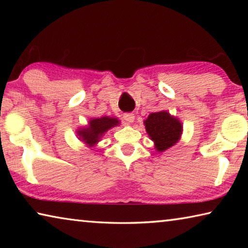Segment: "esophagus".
<instances>
[{
  "mask_svg": "<svg viewBox=\"0 0 248 248\" xmlns=\"http://www.w3.org/2000/svg\"><path fill=\"white\" fill-rule=\"evenodd\" d=\"M124 119L127 121V123L131 124V123H133V121H134V115L133 114H124Z\"/></svg>",
  "mask_w": 248,
  "mask_h": 248,
  "instance_id": "34e87169",
  "label": "esophagus"
}]
</instances>
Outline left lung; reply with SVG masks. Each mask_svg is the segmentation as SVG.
Masks as SVG:
<instances>
[{"label":"left lung","mask_w":248,"mask_h":248,"mask_svg":"<svg viewBox=\"0 0 248 248\" xmlns=\"http://www.w3.org/2000/svg\"><path fill=\"white\" fill-rule=\"evenodd\" d=\"M146 132L154 141L155 148L159 152L173 146L182 134V124L167 111L151 114L144 121Z\"/></svg>","instance_id":"left-lung-1"}]
</instances>
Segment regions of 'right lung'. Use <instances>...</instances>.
<instances>
[{
	"mask_svg": "<svg viewBox=\"0 0 248 248\" xmlns=\"http://www.w3.org/2000/svg\"><path fill=\"white\" fill-rule=\"evenodd\" d=\"M119 124V120L110 117H102V118L93 119L90 121V125L85 129L78 131V134L81 139L89 145H94L97 143L103 134L115 125Z\"/></svg>",
	"mask_w": 248,
	"mask_h": 248,
	"instance_id": "1",
	"label": "right lung"
}]
</instances>
